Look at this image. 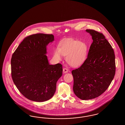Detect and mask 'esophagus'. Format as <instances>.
<instances>
[{
  "instance_id": "1",
  "label": "esophagus",
  "mask_w": 125,
  "mask_h": 125,
  "mask_svg": "<svg viewBox=\"0 0 125 125\" xmlns=\"http://www.w3.org/2000/svg\"><path fill=\"white\" fill-rule=\"evenodd\" d=\"M63 72L64 73H66L69 72L68 71V69L66 68H64L63 69Z\"/></svg>"
}]
</instances>
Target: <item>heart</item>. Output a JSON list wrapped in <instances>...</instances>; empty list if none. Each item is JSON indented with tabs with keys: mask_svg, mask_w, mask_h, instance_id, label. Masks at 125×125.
I'll list each match as a JSON object with an SVG mask.
<instances>
[{
	"mask_svg": "<svg viewBox=\"0 0 125 125\" xmlns=\"http://www.w3.org/2000/svg\"><path fill=\"white\" fill-rule=\"evenodd\" d=\"M87 54V46L83 42L71 39L62 42L59 48L55 49L54 57L61 61L62 56H66V61L73 67H77L85 61Z\"/></svg>",
	"mask_w": 125,
	"mask_h": 125,
	"instance_id": "heart-1",
	"label": "heart"
}]
</instances>
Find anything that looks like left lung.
Here are the masks:
<instances>
[{
	"label": "left lung",
	"mask_w": 125,
	"mask_h": 125,
	"mask_svg": "<svg viewBox=\"0 0 125 125\" xmlns=\"http://www.w3.org/2000/svg\"><path fill=\"white\" fill-rule=\"evenodd\" d=\"M86 31L92 36L93 42L83 64L72 72L74 93L82 100L102 94L109 87L115 72L114 51L104 36L94 30Z\"/></svg>",
	"instance_id": "8db88e82"
}]
</instances>
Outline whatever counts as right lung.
I'll return each instance as SVG.
<instances>
[{
	"instance_id": "obj_1",
	"label": "right lung",
	"mask_w": 125,
	"mask_h": 125,
	"mask_svg": "<svg viewBox=\"0 0 125 125\" xmlns=\"http://www.w3.org/2000/svg\"><path fill=\"white\" fill-rule=\"evenodd\" d=\"M53 40L52 34L31 35L12 54V80L20 93L30 100L43 102L51 98L62 75V64H49L46 55V46Z\"/></svg>"
}]
</instances>
